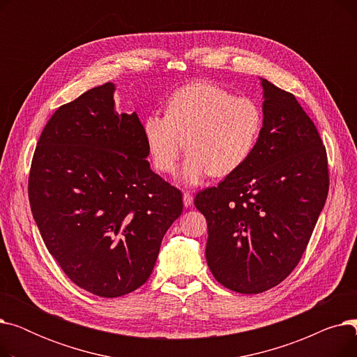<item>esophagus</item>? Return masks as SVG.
Masks as SVG:
<instances>
[{"instance_id":"esophagus-1","label":"esophagus","mask_w":357,"mask_h":357,"mask_svg":"<svg viewBox=\"0 0 357 357\" xmlns=\"http://www.w3.org/2000/svg\"><path fill=\"white\" fill-rule=\"evenodd\" d=\"M192 202H194L192 195L190 192H183V205H185V207H191Z\"/></svg>"}]
</instances>
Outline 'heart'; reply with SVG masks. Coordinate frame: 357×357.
<instances>
[{"mask_svg": "<svg viewBox=\"0 0 357 357\" xmlns=\"http://www.w3.org/2000/svg\"><path fill=\"white\" fill-rule=\"evenodd\" d=\"M261 127L264 112L255 100L211 82H192L169 98L166 114L144 119L143 135L155 167L163 174L174 171L186 146L178 178L198 185L211 174L227 176L245 165Z\"/></svg>", "mask_w": 357, "mask_h": 357, "instance_id": "1", "label": "heart"}]
</instances>
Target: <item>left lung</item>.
<instances>
[{
  "label": "left lung",
  "instance_id": "obj_1",
  "mask_svg": "<svg viewBox=\"0 0 357 357\" xmlns=\"http://www.w3.org/2000/svg\"><path fill=\"white\" fill-rule=\"evenodd\" d=\"M264 127L255 152L218 186L195 197L207 218L205 257L221 285L265 292L304 255L328 192L327 153L292 93L260 78Z\"/></svg>",
  "mask_w": 357,
  "mask_h": 357
}]
</instances>
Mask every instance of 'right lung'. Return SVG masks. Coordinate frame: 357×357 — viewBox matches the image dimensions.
<instances>
[{
  "label": "right lung",
  "mask_w": 357,
  "mask_h": 357,
  "mask_svg": "<svg viewBox=\"0 0 357 357\" xmlns=\"http://www.w3.org/2000/svg\"><path fill=\"white\" fill-rule=\"evenodd\" d=\"M107 82L54 111L29 176L33 218L49 253L82 289L136 291L182 214V194L156 175L136 112L119 114Z\"/></svg>",
  "instance_id": "1"
}]
</instances>
